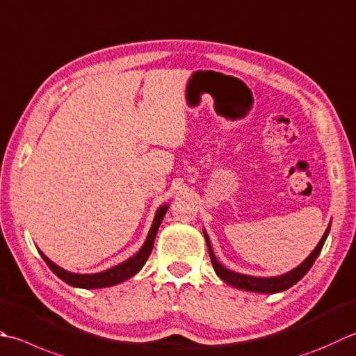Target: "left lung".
<instances>
[{"label":"left lung","mask_w":356,"mask_h":356,"mask_svg":"<svg viewBox=\"0 0 356 356\" xmlns=\"http://www.w3.org/2000/svg\"><path fill=\"white\" fill-rule=\"evenodd\" d=\"M329 232H330V225L327 227L325 233L321 238V241H319L316 248L313 250L310 256L301 264V266L296 267L295 270L289 271V273L276 276V277H254V276L236 273V271L225 268L224 266H222V264H219L218 259H216V256L213 253V248L210 245V239H208V234L205 232H204V236H205V241H207L208 252H210L213 268L216 271V275H218L222 281H225L227 284L233 285V287L241 289V290L257 291V293H277V291L287 290V289L291 287V285H295L298 281L302 280L305 273H307V271L312 268L313 264H315L319 253H321L324 242L327 239V236H329Z\"/></svg>","instance_id":"1"}]
</instances>
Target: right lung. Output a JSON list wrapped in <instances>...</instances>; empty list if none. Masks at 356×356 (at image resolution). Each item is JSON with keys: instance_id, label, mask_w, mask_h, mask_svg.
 <instances>
[{"instance_id": "1", "label": "right lung", "mask_w": 356, "mask_h": 356, "mask_svg": "<svg viewBox=\"0 0 356 356\" xmlns=\"http://www.w3.org/2000/svg\"><path fill=\"white\" fill-rule=\"evenodd\" d=\"M168 210V205L160 207L157 213L154 222H152V227L148 233V238H146L143 247L138 250V253L134 254L132 257H129L128 261H124L123 264H118V266L109 268L106 271H102V273H94V275H76V273H69V271L63 270L61 267L55 266V264L47 259V257L40 252V254L43 256V259L46 261L47 267L51 268L55 275H57L60 280L65 281L66 284L72 285V287H79V289H102V287H111V285L120 284L123 281L129 280V277L134 276L138 270H140L145 262L148 261V257L152 252V245H154V239L157 234V229L162 224L163 216Z\"/></svg>"}]
</instances>
